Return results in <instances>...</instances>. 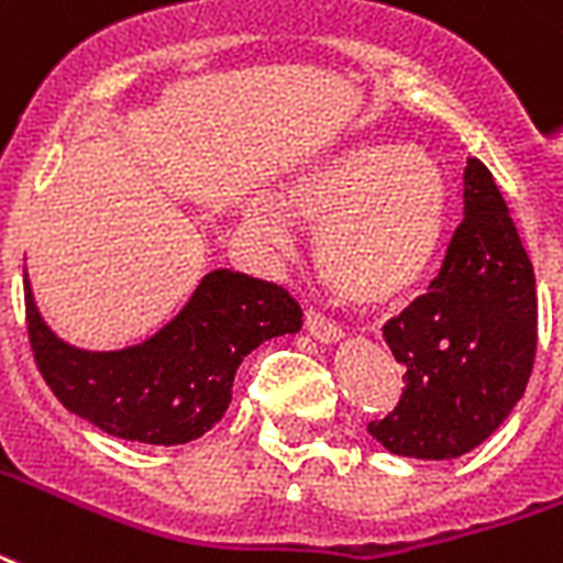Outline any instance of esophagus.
I'll return each instance as SVG.
<instances>
[{"mask_svg":"<svg viewBox=\"0 0 563 563\" xmlns=\"http://www.w3.org/2000/svg\"><path fill=\"white\" fill-rule=\"evenodd\" d=\"M303 328L310 331V336H316L319 343H336L340 336H343V328L336 322H331L328 316L313 310V307H307L303 310Z\"/></svg>","mask_w":563,"mask_h":563,"instance_id":"34e87169","label":"esophagus"}]
</instances>
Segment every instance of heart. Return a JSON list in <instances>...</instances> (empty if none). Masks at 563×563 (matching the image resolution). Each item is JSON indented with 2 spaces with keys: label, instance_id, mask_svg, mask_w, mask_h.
Masks as SVG:
<instances>
[{
  "label": "heart",
  "instance_id": "b5f03b06",
  "mask_svg": "<svg viewBox=\"0 0 563 563\" xmlns=\"http://www.w3.org/2000/svg\"><path fill=\"white\" fill-rule=\"evenodd\" d=\"M283 208L316 229L322 280L355 303L406 295L430 268L444 223V178L415 145L355 143L283 187ZM250 223L271 244L289 241L280 208L256 206Z\"/></svg>",
  "mask_w": 563,
  "mask_h": 563
}]
</instances>
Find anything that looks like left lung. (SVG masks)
<instances>
[{"instance_id":"obj_1","label":"left lung","mask_w":563,"mask_h":563,"mask_svg":"<svg viewBox=\"0 0 563 563\" xmlns=\"http://www.w3.org/2000/svg\"><path fill=\"white\" fill-rule=\"evenodd\" d=\"M406 364L402 397L369 435L390 453L453 460L486 441L522 399L537 352L534 265L493 173L465 166L462 220L427 295L385 324Z\"/></svg>"}]
</instances>
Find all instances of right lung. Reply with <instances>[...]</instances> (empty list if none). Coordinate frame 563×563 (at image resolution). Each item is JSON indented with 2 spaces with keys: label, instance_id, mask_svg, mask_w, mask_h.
Here are the masks:
<instances>
[{
  "label": "right lung",
  "instance_id": "add662e5",
  "mask_svg": "<svg viewBox=\"0 0 563 563\" xmlns=\"http://www.w3.org/2000/svg\"><path fill=\"white\" fill-rule=\"evenodd\" d=\"M23 289L37 373L62 406L115 439L166 448L211 430L232 402L241 361L271 336L301 328V307L283 286L220 268L145 343L82 352L44 324L29 277Z\"/></svg>",
  "mask_w": 563,
  "mask_h": 563
}]
</instances>
